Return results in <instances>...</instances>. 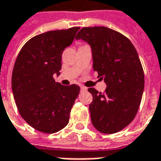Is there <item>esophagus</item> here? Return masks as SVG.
I'll return each mask as SVG.
<instances>
[{
  "label": "esophagus",
  "mask_w": 161,
  "mask_h": 161,
  "mask_svg": "<svg viewBox=\"0 0 161 161\" xmlns=\"http://www.w3.org/2000/svg\"><path fill=\"white\" fill-rule=\"evenodd\" d=\"M80 89H81V92H85V91H87L88 88H86V87H84V86H81Z\"/></svg>",
  "instance_id": "34e87169"
}]
</instances>
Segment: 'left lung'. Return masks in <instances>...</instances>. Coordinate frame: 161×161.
I'll use <instances>...</instances> for the list:
<instances>
[{"label": "left lung", "instance_id": "1", "mask_svg": "<svg viewBox=\"0 0 161 161\" xmlns=\"http://www.w3.org/2000/svg\"><path fill=\"white\" fill-rule=\"evenodd\" d=\"M75 38L90 45L93 70L107 84L104 93L88 88L92 124L103 134L119 132L135 119L145 88L137 51L126 36L105 26L83 27Z\"/></svg>", "mask_w": 161, "mask_h": 161}]
</instances>
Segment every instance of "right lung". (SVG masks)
<instances>
[{"instance_id": "add662e5", "label": "right lung", "mask_w": 161, "mask_h": 161, "mask_svg": "<svg viewBox=\"0 0 161 161\" xmlns=\"http://www.w3.org/2000/svg\"><path fill=\"white\" fill-rule=\"evenodd\" d=\"M80 27L49 31L33 36L22 47L14 64L11 88L20 114L40 132L53 134L65 127L79 86L62 85V54Z\"/></svg>"}]
</instances>
